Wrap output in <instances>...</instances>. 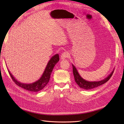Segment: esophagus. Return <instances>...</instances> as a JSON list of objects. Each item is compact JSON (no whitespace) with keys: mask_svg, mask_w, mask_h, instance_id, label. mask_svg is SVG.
I'll return each mask as SVG.
<instances>
[{"mask_svg":"<svg viewBox=\"0 0 124 124\" xmlns=\"http://www.w3.org/2000/svg\"><path fill=\"white\" fill-rule=\"evenodd\" d=\"M68 56H69L68 53L65 52L61 55V59H65V58H67V57H68Z\"/></svg>","mask_w":124,"mask_h":124,"instance_id":"1","label":"esophagus"}]
</instances>
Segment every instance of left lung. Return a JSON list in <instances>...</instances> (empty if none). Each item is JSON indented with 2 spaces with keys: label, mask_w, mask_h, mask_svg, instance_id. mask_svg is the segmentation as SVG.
Wrapping results in <instances>:
<instances>
[{
  "label": "left lung",
  "mask_w": 124,
  "mask_h": 124,
  "mask_svg": "<svg viewBox=\"0 0 124 124\" xmlns=\"http://www.w3.org/2000/svg\"><path fill=\"white\" fill-rule=\"evenodd\" d=\"M72 66L75 81H76L77 85L79 86L80 88L86 90L91 89L93 88H96V87H98L102 85V84H105V83H106L107 81H108V80L110 79L111 76H112L114 72V70H113L112 72L103 80L98 81H89L83 79V78L80 76V75L78 73L77 69L75 67V66L73 64H72Z\"/></svg>",
  "instance_id": "8db88e82"
}]
</instances>
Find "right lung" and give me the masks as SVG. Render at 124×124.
Instances as JSON below:
<instances>
[{"label": "right lung", "mask_w": 124, "mask_h": 124, "mask_svg": "<svg viewBox=\"0 0 124 124\" xmlns=\"http://www.w3.org/2000/svg\"><path fill=\"white\" fill-rule=\"evenodd\" d=\"M59 57L58 54H56V55L53 56L50 58L49 61L48 62L46 67L44 71V73L42 75L40 79H39L36 81H35L34 83L31 84H25L20 83V81L15 79V78L10 73L9 70H8L12 79L13 80L15 83H16L17 85L22 87V88L23 89L29 90V91L37 92L44 88L47 85V84L49 82L50 75L51 74H52L54 66L59 62Z\"/></svg>", "instance_id": "add662e5"}]
</instances>
